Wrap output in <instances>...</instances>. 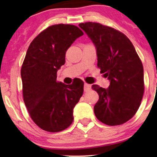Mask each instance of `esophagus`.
I'll list each match as a JSON object with an SVG mask.
<instances>
[{
	"instance_id": "1",
	"label": "esophagus",
	"mask_w": 157,
	"mask_h": 157,
	"mask_svg": "<svg viewBox=\"0 0 157 157\" xmlns=\"http://www.w3.org/2000/svg\"><path fill=\"white\" fill-rule=\"evenodd\" d=\"M91 89V85L88 84V83H85L84 84V91H90V89Z\"/></svg>"
}]
</instances>
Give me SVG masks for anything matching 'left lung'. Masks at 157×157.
<instances>
[{
  "label": "left lung",
  "instance_id": "1",
  "mask_svg": "<svg viewBox=\"0 0 157 157\" xmlns=\"http://www.w3.org/2000/svg\"><path fill=\"white\" fill-rule=\"evenodd\" d=\"M79 26L97 48V66L110 80L108 89L93 85L99 94L94 111L108 125H119L131 120L140 107L144 94L143 66L132 43L121 32L98 23Z\"/></svg>",
  "mask_w": 157,
  "mask_h": 157
}]
</instances>
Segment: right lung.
<instances>
[{
  "label": "right lung",
  "mask_w": 157,
  "mask_h": 157,
  "mask_svg": "<svg viewBox=\"0 0 157 157\" xmlns=\"http://www.w3.org/2000/svg\"><path fill=\"white\" fill-rule=\"evenodd\" d=\"M82 35L74 25H52L29 46L21 71L23 101L32 120L43 130L59 132L72 123L84 82L62 83L57 81V71L65 64L68 48Z\"/></svg>",
  "instance_id": "add662e5"
}]
</instances>
